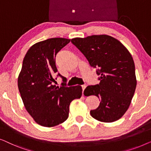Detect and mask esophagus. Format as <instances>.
I'll list each match as a JSON object with an SVG mask.
<instances>
[{
    "mask_svg": "<svg viewBox=\"0 0 151 151\" xmlns=\"http://www.w3.org/2000/svg\"><path fill=\"white\" fill-rule=\"evenodd\" d=\"M81 88H82V90H83V91L86 88V85H82Z\"/></svg>",
    "mask_w": 151,
    "mask_h": 151,
    "instance_id": "obj_1",
    "label": "esophagus"
}]
</instances>
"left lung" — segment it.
I'll return each instance as SVG.
<instances>
[{
  "instance_id": "8db88e82",
  "label": "left lung",
  "mask_w": 151,
  "mask_h": 151,
  "mask_svg": "<svg viewBox=\"0 0 151 151\" xmlns=\"http://www.w3.org/2000/svg\"><path fill=\"white\" fill-rule=\"evenodd\" d=\"M90 66L96 68L99 84L85 89V96L94 95L100 105L90 114L96 120L112 122L124 115L136 88L135 64L129 50L118 40L107 35L71 40Z\"/></svg>"
}]
</instances>
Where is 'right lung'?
<instances>
[{"label":"right lung","instance_id":"add662e5","mask_svg":"<svg viewBox=\"0 0 151 151\" xmlns=\"http://www.w3.org/2000/svg\"><path fill=\"white\" fill-rule=\"evenodd\" d=\"M70 42L60 37L40 42L29 48L23 59L19 92L27 111L41 126L51 127L66 120L70 104L82 95L81 87L66 86V78L57 73L55 57ZM55 74L63 78L60 87L53 85Z\"/></svg>","mask_w":151,"mask_h":151}]
</instances>
